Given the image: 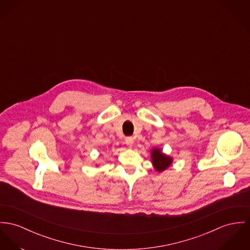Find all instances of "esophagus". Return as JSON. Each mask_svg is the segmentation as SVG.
<instances>
[{
  "label": "esophagus",
  "mask_w": 250,
  "mask_h": 250,
  "mask_svg": "<svg viewBox=\"0 0 250 250\" xmlns=\"http://www.w3.org/2000/svg\"><path fill=\"white\" fill-rule=\"evenodd\" d=\"M125 145L128 146V147H132V146H133V143H134V140H133V138L132 137H127L126 139H125Z\"/></svg>",
  "instance_id": "esophagus-1"
}]
</instances>
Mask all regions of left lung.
Here are the masks:
<instances>
[{
	"label": "left lung",
	"instance_id": "left-lung-1",
	"mask_svg": "<svg viewBox=\"0 0 250 250\" xmlns=\"http://www.w3.org/2000/svg\"><path fill=\"white\" fill-rule=\"evenodd\" d=\"M151 160L154 168L158 172L166 170L172 164V158L163 153L158 147H154L151 150Z\"/></svg>",
	"mask_w": 250,
	"mask_h": 250
}]
</instances>
